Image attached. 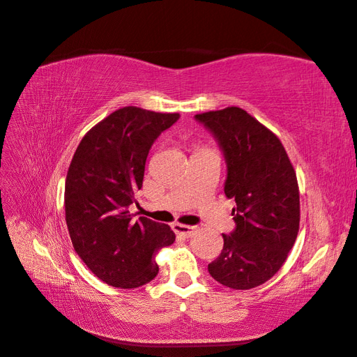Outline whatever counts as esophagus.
<instances>
[{
  "label": "esophagus",
  "instance_id": "esophagus-1",
  "mask_svg": "<svg viewBox=\"0 0 357 357\" xmlns=\"http://www.w3.org/2000/svg\"><path fill=\"white\" fill-rule=\"evenodd\" d=\"M172 229H174L177 235L185 236V238H190V236L198 231L197 226H189V225H181V223L172 225Z\"/></svg>",
  "mask_w": 357,
  "mask_h": 357
}]
</instances>
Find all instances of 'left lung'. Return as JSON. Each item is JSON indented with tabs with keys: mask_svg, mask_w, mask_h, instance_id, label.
I'll return each instance as SVG.
<instances>
[{
	"mask_svg": "<svg viewBox=\"0 0 357 357\" xmlns=\"http://www.w3.org/2000/svg\"><path fill=\"white\" fill-rule=\"evenodd\" d=\"M213 132L228 164L225 195L236 223L208 264L220 284L248 290L268 282L286 262L299 231L296 172L278 137L240 107L195 116Z\"/></svg>",
	"mask_w": 357,
	"mask_h": 357,
	"instance_id": "left-lung-1",
	"label": "left lung"
}]
</instances>
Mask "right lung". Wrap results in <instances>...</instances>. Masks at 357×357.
<instances>
[{"label":"right lung","mask_w":357,"mask_h":357,"mask_svg":"<svg viewBox=\"0 0 357 357\" xmlns=\"http://www.w3.org/2000/svg\"><path fill=\"white\" fill-rule=\"evenodd\" d=\"M178 113L123 107L89 129L66 180V220L74 250L104 283L135 289L158 275L162 247L176 241L168 225L134 219L128 207L142 189L149 150Z\"/></svg>","instance_id":"1"}]
</instances>
